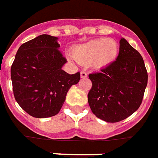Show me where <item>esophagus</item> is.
<instances>
[{"mask_svg":"<svg viewBox=\"0 0 158 158\" xmlns=\"http://www.w3.org/2000/svg\"><path fill=\"white\" fill-rule=\"evenodd\" d=\"M88 77V74L86 73L85 71H81V78H86Z\"/></svg>","mask_w":158,"mask_h":158,"instance_id":"obj_1","label":"esophagus"}]
</instances>
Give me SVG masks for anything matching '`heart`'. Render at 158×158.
Returning a JSON list of instances; mask_svg holds the SVG:
<instances>
[{"mask_svg": "<svg viewBox=\"0 0 158 158\" xmlns=\"http://www.w3.org/2000/svg\"><path fill=\"white\" fill-rule=\"evenodd\" d=\"M119 52L117 41L110 38H99L75 47L72 57L81 64H89L95 69H100L113 62Z\"/></svg>", "mask_w": 158, "mask_h": 158, "instance_id": "b5f03b06", "label": "heart"}]
</instances>
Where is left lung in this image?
<instances>
[{
    "label": "left lung",
    "instance_id": "1",
    "mask_svg": "<svg viewBox=\"0 0 158 158\" xmlns=\"http://www.w3.org/2000/svg\"><path fill=\"white\" fill-rule=\"evenodd\" d=\"M92 88L88 100L96 117L107 123L126 119L140 106L148 75L140 53L121 38L115 61L89 74Z\"/></svg>",
    "mask_w": 158,
    "mask_h": 158
}]
</instances>
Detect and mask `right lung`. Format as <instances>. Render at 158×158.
Instances as JSON below:
<instances>
[{
  "mask_svg": "<svg viewBox=\"0 0 158 158\" xmlns=\"http://www.w3.org/2000/svg\"><path fill=\"white\" fill-rule=\"evenodd\" d=\"M58 37L41 35L20 46L11 67L14 98L31 117H53L62 108L67 92L77 84L80 73L70 75L62 67L66 59Z\"/></svg>",
  "mask_w": 158,
  "mask_h": 158,
  "instance_id": "add662e5",
  "label": "right lung"
}]
</instances>
